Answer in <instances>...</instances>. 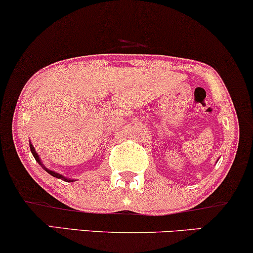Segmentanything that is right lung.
Here are the masks:
<instances>
[{
	"label": "right lung",
	"instance_id": "1",
	"mask_svg": "<svg viewBox=\"0 0 253 253\" xmlns=\"http://www.w3.org/2000/svg\"><path fill=\"white\" fill-rule=\"evenodd\" d=\"M30 149H31V153H33V155H34V158H35V160H36V161L38 162V164H40L42 167H43V169L45 171H47L49 172L50 175H52L53 177H57V178H60V180H65V181H68V182H73L75 180H71V178H66V177H64L63 175H60V174H58V172H56V171H53V170H50V169H47L45 166H43L42 165V161H41V159H40V156H38V154L36 153V150H35V148H34V146L31 145V142H30Z\"/></svg>",
	"mask_w": 253,
	"mask_h": 253
}]
</instances>
